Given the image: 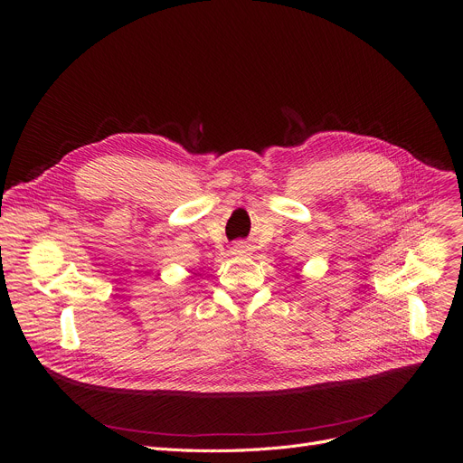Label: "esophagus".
<instances>
[{"instance_id":"34e87169","label":"esophagus","mask_w":463,"mask_h":463,"mask_svg":"<svg viewBox=\"0 0 463 463\" xmlns=\"http://www.w3.org/2000/svg\"><path fill=\"white\" fill-rule=\"evenodd\" d=\"M234 251H236L238 255H246V253H248V246H241V244H240V246H236Z\"/></svg>"}]
</instances>
